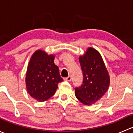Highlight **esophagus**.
I'll use <instances>...</instances> for the list:
<instances>
[{
    "mask_svg": "<svg viewBox=\"0 0 133 133\" xmlns=\"http://www.w3.org/2000/svg\"><path fill=\"white\" fill-rule=\"evenodd\" d=\"M71 79H72L71 76H68L67 78H64V80H65V81L69 82V81H71Z\"/></svg>",
    "mask_w": 133,
    "mask_h": 133,
    "instance_id": "obj_1",
    "label": "esophagus"
}]
</instances>
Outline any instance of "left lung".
<instances>
[{"label": "left lung", "instance_id": "1", "mask_svg": "<svg viewBox=\"0 0 133 133\" xmlns=\"http://www.w3.org/2000/svg\"><path fill=\"white\" fill-rule=\"evenodd\" d=\"M83 73L82 84L76 88L75 96L82 104L90 105L98 101L108 91L110 84L108 71L97 50L89 48L79 57Z\"/></svg>", "mask_w": 133, "mask_h": 133}]
</instances>
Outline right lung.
<instances>
[{"mask_svg": "<svg viewBox=\"0 0 133 133\" xmlns=\"http://www.w3.org/2000/svg\"><path fill=\"white\" fill-rule=\"evenodd\" d=\"M55 55L37 50L31 56L25 75V85L31 97L44 102L51 97L63 81L58 67L54 63Z\"/></svg>", "mask_w": 133, "mask_h": 133, "instance_id": "obj_1", "label": "right lung"}]
</instances>
